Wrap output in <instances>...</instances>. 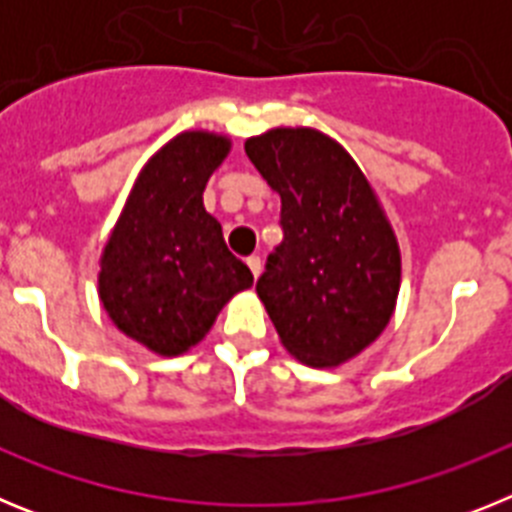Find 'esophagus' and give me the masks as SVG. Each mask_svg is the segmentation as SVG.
<instances>
[{"instance_id":"obj_1","label":"esophagus","mask_w":512,"mask_h":512,"mask_svg":"<svg viewBox=\"0 0 512 512\" xmlns=\"http://www.w3.org/2000/svg\"><path fill=\"white\" fill-rule=\"evenodd\" d=\"M246 264H248V269H251V274H253V277L259 279V274H261V266H264V264H261V259H259V256H248V259H246Z\"/></svg>"}]
</instances>
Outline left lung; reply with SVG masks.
<instances>
[{
  "label": "left lung",
  "mask_w": 512,
  "mask_h": 512,
  "mask_svg": "<svg viewBox=\"0 0 512 512\" xmlns=\"http://www.w3.org/2000/svg\"><path fill=\"white\" fill-rule=\"evenodd\" d=\"M246 156L282 197V243L256 282L284 348L338 366L387 328L400 292V248L372 187L336 140L277 128Z\"/></svg>",
  "instance_id": "1"
}]
</instances>
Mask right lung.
<instances>
[{
    "instance_id": "1",
    "label": "right lung",
    "mask_w": 512,
    "mask_h": 512,
    "mask_svg": "<svg viewBox=\"0 0 512 512\" xmlns=\"http://www.w3.org/2000/svg\"><path fill=\"white\" fill-rule=\"evenodd\" d=\"M228 151V138L202 130L169 140L140 171L104 246V310L125 336L161 356L200 343L225 302L253 284L202 205L207 179Z\"/></svg>"
}]
</instances>
